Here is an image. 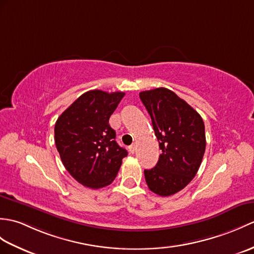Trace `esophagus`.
Instances as JSON below:
<instances>
[{
    "mask_svg": "<svg viewBox=\"0 0 254 254\" xmlns=\"http://www.w3.org/2000/svg\"><path fill=\"white\" fill-rule=\"evenodd\" d=\"M128 150H129V152H131V154H134L135 150H136V147H135V144H132L131 146H129L128 147Z\"/></svg>",
    "mask_w": 254,
    "mask_h": 254,
    "instance_id": "esophagus-1",
    "label": "esophagus"
}]
</instances>
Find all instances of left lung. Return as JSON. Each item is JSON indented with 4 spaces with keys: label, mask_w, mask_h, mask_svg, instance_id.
I'll return each instance as SVG.
<instances>
[{
    "label": "left lung",
    "mask_w": 254,
    "mask_h": 254,
    "mask_svg": "<svg viewBox=\"0 0 254 254\" xmlns=\"http://www.w3.org/2000/svg\"><path fill=\"white\" fill-rule=\"evenodd\" d=\"M151 118L162 154L145 170L148 188L168 197L182 190L197 174L205 150L204 123L191 106L166 87L139 93Z\"/></svg>",
    "instance_id": "obj_1"
}]
</instances>
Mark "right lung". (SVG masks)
<instances>
[{
    "mask_svg": "<svg viewBox=\"0 0 254 254\" xmlns=\"http://www.w3.org/2000/svg\"><path fill=\"white\" fill-rule=\"evenodd\" d=\"M123 92L88 91L55 123V144L63 164L83 186L98 190L114 182L127 151L117 144L109 118Z\"/></svg>",
    "mask_w": 254,
    "mask_h": 254,
    "instance_id": "1",
    "label": "right lung"
}]
</instances>
